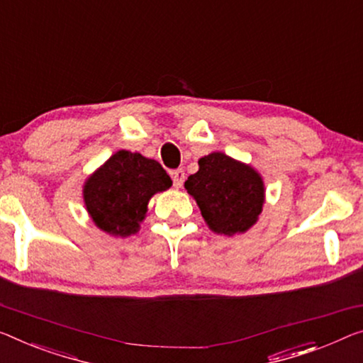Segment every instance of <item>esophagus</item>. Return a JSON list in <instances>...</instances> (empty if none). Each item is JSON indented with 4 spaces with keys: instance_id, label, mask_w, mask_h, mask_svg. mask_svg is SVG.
<instances>
[{
    "instance_id": "34e87169",
    "label": "esophagus",
    "mask_w": 363,
    "mask_h": 363,
    "mask_svg": "<svg viewBox=\"0 0 363 363\" xmlns=\"http://www.w3.org/2000/svg\"><path fill=\"white\" fill-rule=\"evenodd\" d=\"M171 176H172V182H174V187L176 189L182 187L184 179H186V172H184L182 169H176V171L171 172Z\"/></svg>"
}]
</instances>
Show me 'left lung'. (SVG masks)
Instances as JSON below:
<instances>
[{
	"label": "left lung",
	"instance_id": "1",
	"mask_svg": "<svg viewBox=\"0 0 363 363\" xmlns=\"http://www.w3.org/2000/svg\"><path fill=\"white\" fill-rule=\"evenodd\" d=\"M184 187L196 199L205 223L218 235L246 233L262 212L266 189L250 164L215 151L199 160Z\"/></svg>",
	"mask_w": 363,
	"mask_h": 363
}]
</instances>
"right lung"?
I'll return each instance as SVG.
<instances>
[{
	"label": "right lung",
	"mask_w": 363,
	"mask_h": 363,
	"mask_svg": "<svg viewBox=\"0 0 363 363\" xmlns=\"http://www.w3.org/2000/svg\"><path fill=\"white\" fill-rule=\"evenodd\" d=\"M171 186L158 161L121 150L86 179L83 197L97 228L127 238L140 230L150 199Z\"/></svg>",
	"instance_id": "obj_1"
}]
</instances>
